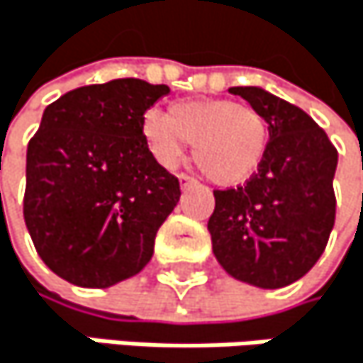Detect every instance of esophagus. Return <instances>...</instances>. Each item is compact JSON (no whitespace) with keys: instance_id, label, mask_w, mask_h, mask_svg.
Here are the masks:
<instances>
[{"instance_id":"1","label":"esophagus","mask_w":363,"mask_h":363,"mask_svg":"<svg viewBox=\"0 0 363 363\" xmlns=\"http://www.w3.org/2000/svg\"><path fill=\"white\" fill-rule=\"evenodd\" d=\"M178 180H180V187H189V185L196 183V180L191 176H187V174H178Z\"/></svg>"}]
</instances>
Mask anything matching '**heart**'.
Here are the masks:
<instances>
[{"label":"heart","mask_w":363,"mask_h":363,"mask_svg":"<svg viewBox=\"0 0 363 363\" xmlns=\"http://www.w3.org/2000/svg\"><path fill=\"white\" fill-rule=\"evenodd\" d=\"M142 131L163 167H176L194 144L198 167L221 187L250 180L264 161L269 124L252 105L223 99L174 103L167 116L148 113Z\"/></svg>","instance_id":"1"}]
</instances>
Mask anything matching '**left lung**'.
Here are the masks:
<instances>
[{"instance_id":"8db88e82","label":"left lung","mask_w":363,"mask_h":363,"mask_svg":"<svg viewBox=\"0 0 363 363\" xmlns=\"http://www.w3.org/2000/svg\"><path fill=\"white\" fill-rule=\"evenodd\" d=\"M230 92L264 116L269 146L250 180L213 191V252L232 277L281 289L303 277L327 247L335 221L338 150L303 109L262 88Z\"/></svg>"}]
</instances>
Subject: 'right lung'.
I'll return each instance as SVG.
<instances>
[{
  "instance_id": "right-lung-1",
  "label": "right lung",
  "mask_w": 363,
  "mask_h": 363,
  "mask_svg": "<svg viewBox=\"0 0 363 363\" xmlns=\"http://www.w3.org/2000/svg\"><path fill=\"white\" fill-rule=\"evenodd\" d=\"M167 92L133 77L70 90L28 144L25 225L43 262L74 286H113L152 258L180 183L148 150L142 124Z\"/></svg>"
}]
</instances>
